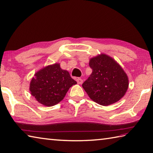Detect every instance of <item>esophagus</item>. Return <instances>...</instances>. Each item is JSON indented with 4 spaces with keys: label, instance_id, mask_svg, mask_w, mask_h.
Returning <instances> with one entry per match:
<instances>
[{
    "label": "esophagus",
    "instance_id": "1",
    "mask_svg": "<svg viewBox=\"0 0 153 153\" xmlns=\"http://www.w3.org/2000/svg\"><path fill=\"white\" fill-rule=\"evenodd\" d=\"M76 81H77V83H78L79 84H82V83H83V82H84V81H83V79H81V78H77Z\"/></svg>",
    "mask_w": 153,
    "mask_h": 153
}]
</instances>
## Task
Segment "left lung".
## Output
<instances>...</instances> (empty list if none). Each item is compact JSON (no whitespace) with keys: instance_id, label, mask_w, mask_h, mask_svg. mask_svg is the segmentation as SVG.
I'll return each mask as SVG.
<instances>
[{"instance_id":"8db88e82","label":"left lung","mask_w":153,"mask_h":153,"mask_svg":"<svg viewBox=\"0 0 153 153\" xmlns=\"http://www.w3.org/2000/svg\"><path fill=\"white\" fill-rule=\"evenodd\" d=\"M92 73L82 87L94 102L102 105L116 103L128 88V77L123 68L112 57L102 53L89 62Z\"/></svg>"}]
</instances>
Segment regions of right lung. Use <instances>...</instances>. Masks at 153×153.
<instances>
[{"mask_svg": "<svg viewBox=\"0 0 153 153\" xmlns=\"http://www.w3.org/2000/svg\"><path fill=\"white\" fill-rule=\"evenodd\" d=\"M76 84L69 72L55 63L36 72L30 80L29 90L36 100L49 107L62 101L69 89Z\"/></svg>", "mask_w": 153, "mask_h": 153, "instance_id": "1", "label": "right lung"}]
</instances>
